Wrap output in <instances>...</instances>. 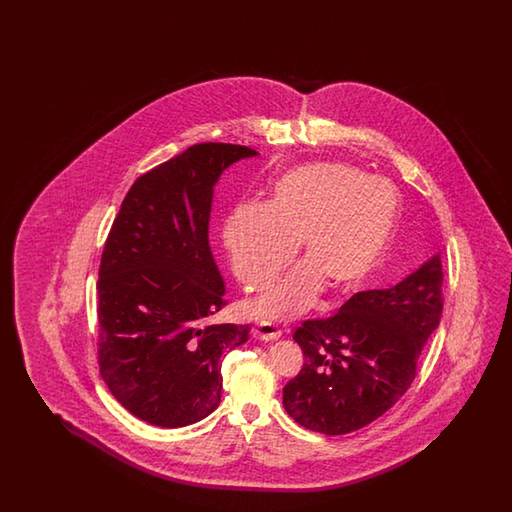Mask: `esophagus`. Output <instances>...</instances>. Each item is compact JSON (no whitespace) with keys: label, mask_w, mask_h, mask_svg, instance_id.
I'll use <instances>...</instances> for the list:
<instances>
[{"label":"esophagus","mask_w":512,"mask_h":512,"mask_svg":"<svg viewBox=\"0 0 512 512\" xmlns=\"http://www.w3.org/2000/svg\"><path fill=\"white\" fill-rule=\"evenodd\" d=\"M252 335L258 340H276V338L282 337V329L274 326L271 322H265L261 320L258 324H254L252 327Z\"/></svg>","instance_id":"obj_1"}]
</instances>
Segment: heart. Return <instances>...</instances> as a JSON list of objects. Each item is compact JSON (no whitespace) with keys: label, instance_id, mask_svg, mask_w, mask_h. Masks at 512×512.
Instances as JSON below:
<instances>
[{"label":"heart","instance_id":"heart-1","mask_svg":"<svg viewBox=\"0 0 512 512\" xmlns=\"http://www.w3.org/2000/svg\"><path fill=\"white\" fill-rule=\"evenodd\" d=\"M397 216L399 197L388 183L349 164H305L274 183L265 207L234 208L223 240L249 291L269 287L300 243L304 265L256 302L260 315L293 318L326 285L353 293L381 258Z\"/></svg>","mask_w":512,"mask_h":512}]
</instances>
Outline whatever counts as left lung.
<instances>
[{"label": "left lung", "mask_w": 512, "mask_h": 512, "mask_svg": "<svg viewBox=\"0 0 512 512\" xmlns=\"http://www.w3.org/2000/svg\"><path fill=\"white\" fill-rule=\"evenodd\" d=\"M439 254L392 289L360 291L335 315L294 329L304 366L283 388L298 425L342 435L370 425L397 403L417 375L426 340L443 315Z\"/></svg>", "instance_id": "obj_1"}]
</instances>
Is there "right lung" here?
Segmentation results:
<instances>
[{"label":"right lung","mask_w":512,"mask_h":512,"mask_svg":"<svg viewBox=\"0 0 512 512\" xmlns=\"http://www.w3.org/2000/svg\"><path fill=\"white\" fill-rule=\"evenodd\" d=\"M256 150L199 142L135 179L109 229L98 269V373L130 414L192 425L218 408L221 355L249 324H208L227 300L208 247L212 190Z\"/></svg>","instance_id":"1"}]
</instances>
